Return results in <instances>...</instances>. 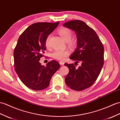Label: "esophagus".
I'll list each match as a JSON object with an SVG mask.
<instances>
[{"label":"esophagus","mask_w":120,"mask_h":120,"mask_svg":"<svg viewBox=\"0 0 120 120\" xmlns=\"http://www.w3.org/2000/svg\"><path fill=\"white\" fill-rule=\"evenodd\" d=\"M59 64L61 65H63L64 64V62L62 61H60L59 62Z\"/></svg>","instance_id":"esophagus-1"}]
</instances>
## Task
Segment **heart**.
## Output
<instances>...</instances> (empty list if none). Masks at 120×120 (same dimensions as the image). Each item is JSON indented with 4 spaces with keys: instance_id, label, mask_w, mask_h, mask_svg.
<instances>
[{
    "instance_id": "heart-1",
    "label": "heart",
    "mask_w": 120,
    "mask_h": 120,
    "mask_svg": "<svg viewBox=\"0 0 120 120\" xmlns=\"http://www.w3.org/2000/svg\"><path fill=\"white\" fill-rule=\"evenodd\" d=\"M58 34L60 37L66 42H68L69 45L74 46L76 43V40L71 38V31L66 27H62L58 30ZM51 38V35L47 36L45 40V46L49 48L50 46V40ZM69 52L67 50H55L52 53V57L54 59L63 60L69 55Z\"/></svg>"
}]
</instances>
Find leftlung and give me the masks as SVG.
I'll use <instances>...</instances> for the list:
<instances>
[{"instance_id": "1", "label": "left lung", "mask_w": 120, "mask_h": 120, "mask_svg": "<svg viewBox=\"0 0 120 120\" xmlns=\"http://www.w3.org/2000/svg\"><path fill=\"white\" fill-rule=\"evenodd\" d=\"M63 26L74 30L77 36V49L69 58L76 61L75 63H81L78 68L74 64H64L69 69L65 83L73 90H84L96 81L103 66V45L95 31L84 22L72 20Z\"/></svg>"}]
</instances>
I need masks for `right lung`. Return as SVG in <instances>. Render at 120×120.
<instances>
[{"instance_id":"1","label":"right lung","mask_w":120,"mask_h":120,"mask_svg":"<svg viewBox=\"0 0 120 120\" xmlns=\"http://www.w3.org/2000/svg\"><path fill=\"white\" fill-rule=\"evenodd\" d=\"M59 23H34L22 33L18 40L14 51L15 71L22 83L33 90H40L48 87L52 76L60 67L55 60L49 62L46 66L39 62L46 49V39Z\"/></svg>"}]
</instances>
